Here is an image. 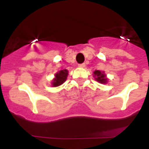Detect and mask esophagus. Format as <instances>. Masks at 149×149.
<instances>
[{"label":"esophagus","mask_w":149,"mask_h":149,"mask_svg":"<svg viewBox=\"0 0 149 149\" xmlns=\"http://www.w3.org/2000/svg\"><path fill=\"white\" fill-rule=\"evenodd\" d=\"M78 66L80 68H84L85 66H86V65H85V63H82V64H79V65H78Z\"/></svg>","instance_id":"obj_1"}]
</instances>
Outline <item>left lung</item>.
<instances>
[{
    "instance_id": "left-lung-1",
    "label": "left lung",
    "mask_w": 149,
    "mask_h": 149,
    "mask_svg": "<svg viewBox=\"0 0 149 149\" xmlns=\"http://www.w3.org/2000/svg\"><path fill=\"white\" fill-rule=\"evenodd\" d=\"M93 77L94 79L101 84H106L108 82V79L104 71H100V70H95L93 72Z\"/></svg>"
}]
</instances>
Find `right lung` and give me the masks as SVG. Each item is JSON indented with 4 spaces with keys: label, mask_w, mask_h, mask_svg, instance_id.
I'll return each mask as SVG.
<instances>
[{
    "label": "right lung",
    "mask_w": 149,
    "mask_h": 149,
    "mask_svg": "<svg viewBox=\"0 0 149 149\" xmlns=\"http://www.w3.org/2000/svg\"><path fill=\"white\" fill-rule=\"evenodd\" d=\"M68 74H69V71L67 70H60L59 72H56L55 74V77L51 82L52 86L53 87H56L62 85L67 79Z\"/></svg>",
    "instance_id": "obj_1"
}]
</instances>
